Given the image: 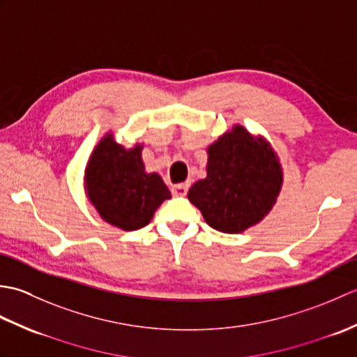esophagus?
<instances>
[{
  "mask_svg": "<svg viewBox=\"0 0 357 357\" xmlns=\"http://www.w3.org/2000/svg\"><path fill=\"white\" fill-rule=\"evenodd\" d=\"M188 187H190V184H188V183L173 185L172 187V193H173V196H185L187 192H188Z\"/></svg>",
  "mask_w": 357,
  "mask_h": 357,
  "instance_id": "1",
  "label": "esophagus"
}]
</instances>
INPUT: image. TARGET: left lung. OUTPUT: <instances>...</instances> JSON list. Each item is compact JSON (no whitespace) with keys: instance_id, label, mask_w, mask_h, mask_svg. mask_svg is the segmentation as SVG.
Returning a JSON list of instances; mask_svg holds the SVG:
<instances>
[{"instance_id":"1","label":"left lung","mask_w":357,"mask_h":357,"mask_svg":"<svg viewBox=\"0 0 357 357\" xmlns=\"http://www.w3.org/2000/svg\"><path fill=\"white\" fill-rule=\"evenodd\" d=\"M207 151V178L192 185L188 201L222 233H242L262 221L282 185V169L270 144L234 126Z\"/></svg>"}]
</instances>
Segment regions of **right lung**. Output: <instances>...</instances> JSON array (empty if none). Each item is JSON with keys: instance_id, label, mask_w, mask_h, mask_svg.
<instances>
[{"instance_id": "right-lung-1", "label": "right lung", "mask_w": 357, "mask_h": 357, "mask_svg": "<svg viewBox=\"0 0 357 357\" xmlns=\"http://www.w3.org/2000/svg\"><path fill=\"white\" fill-rule=\"evenodd\" d=\"M142 146L124 149L104 136L86 169V190L98 213L110 225L132 231L142 229L156 208L172 198L158 173H146Z\"/></svg>"}]
</instances>
